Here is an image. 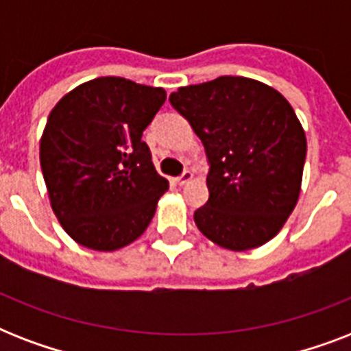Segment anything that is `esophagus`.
Here are the masks:
<instances>
[{
    "label": "esophagus",
    "instance_id": "34e87169",
    "mask_svg": "<svg viewBox=\"0 0 351 351\" xmlns=\"http://www.w3.org/2000/svg\"><path fill=\"white\" fill-rule=\"evenodd\" d=\"M191 180H193L191 171H184V173L176 178V184H178V186H186V184H189Z\"/></svg>",
    "mask_w": 351,
    "mask_h": 351
}]
</instances>
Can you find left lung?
Wrapping results in <instances>:
<instances>
[{
	"label": "left lung",
	"instance_id": "left-lung-1",
	"mask_svg": "<svg viewBox=\"0 0 351 351\" xmlns=\"http://www.w3.org/2000/svg\"><path fill=\"white\" fill-rule=\"evenodd\" d=\"M191 123L209 162V200L195 224L220 247H258L280 231L299 200L306 134L278 90L220 76L169 96Z\"/></svg>",
	"mask_w": 351,
	"mask_h": 351
}]
</instances>
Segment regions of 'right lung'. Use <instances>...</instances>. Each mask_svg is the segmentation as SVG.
Returning a JSON list of instances; mask_svg holds the SVG:
<instances>
[{"label":"right lung","mask_w":351,"mask_h":351,"mask_svg":"<svg viewBox=\"0 0 351 351\" xmlns=\"http://www.w3.org/2000/svg\"><path fill=\"white\" fill-rule=\"evenodd\" d=\"M164 101L162 87L104 76L51 111L41 171L52 211L78 244L114 251L147 230L169 182L154 169L142 134Z\"/></svg>","instance_id":"add662e5"}]
</instances>
